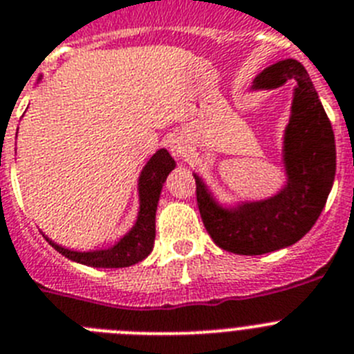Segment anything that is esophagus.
I'll use <instances>...</instances> for the list:
<instances>
[{
    "label": "esophagus",
    "mask_w": 354,
    "mask_h": 354,
    "mask_svg": "<svg viewBox=\"0 0 354 354\" xmlns=\"http://www.w3.org/2000/svg\"><path fill=\"white\" fill-rule=\"evenodd\" d=\"M169 151L173 153V156H176L178 160H183L187 156V142L181 137H174L169 142Z\"/></svg>",
    "instance_id": "esophagus-1"
}]
</instances>
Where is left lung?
<instances>
[{
    "mask_svg": "<svg viewBox=\"0 0 354 354\" xmlns=\"http://www.w3.org/2000/svg\"><path fill=\"white\" fill-rule=\"evenodd\" d=\"M294 80L290 121L285 128L287 185L269 199L224 208L196 178V198L208 235L224 251L263 254L296 244L319 219L337 169L331 122L303 64L287 58L263 69L253 88H276Z\"/></svg>",
    "mask_w": 354,
    "mask_h": 354,
    "instance_id": "left-lung-1",
    "label": "left lung"
}]
</instances>
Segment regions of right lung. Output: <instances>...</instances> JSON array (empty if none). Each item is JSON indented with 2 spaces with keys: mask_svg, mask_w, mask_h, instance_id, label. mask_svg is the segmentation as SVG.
Instances as JSON below:
<instances>
[{
  "mask_svg": "<svg viewBox=\"0 0 354 354\" xmlns=\"http://www.w3.org/2000/svg\"><path fill=\"white\" fill-rule=\"evenodd\" d=\"M176 167V162L169 155L167 149H158L144 165L139 178V217L133 228L122 236L121 241L109 250L97 251H71L55 244L46 236V241L53 245L58 253L91 267H104V269H118V267H130L140 262L153 251L155 244V215L158 205L160 192L164 187L165 178Z\"/></svg>",
  "mask_w": 354,
  "mask_h": 354,
  "instance_id": "right-lung-1",
  "label": "right lung"
}]
</instances>
